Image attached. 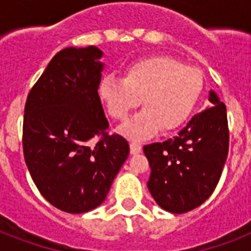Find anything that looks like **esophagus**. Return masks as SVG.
Returning a JSON list of instances; mask_svg holds the SVG:
<instances>
[{
	"label": "esophagus",
	"instance_id": "esophagus-1",
	"mask_svg": "<svg viewBox=\"0 0 251 251\" xmlns=\"http://www.w3.org/2000/svg\"><path fill=\"white\" fill-rule=\"evenodd\" d=\"M142 151V146L141 143H138L135 141H131L130 142V152L133 153V155H137Z\"/></svg>",
	"mask_w": 251,
	"mask_h": 251
}]
</instances>
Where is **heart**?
Segmentation results:
<instances>
[{"label":"heart","mask_w":251,"mask_h":251,"mask_svg":"<svg viewBox=\"0 0 251 251\" xmlns=\"http://www.w3.org/2000/svg\"><path fill=\"white\" fill-rule=\"evenodd\" d=\"M99 98L110 114L125 121L141 102L145 109L126 122L121 131L137 139L177 129L198 104L203 76L198 69L168 56H151L135 61L125 76L105 75L99 83Z\"/></svg>","instance_id":"heart-1"}]
</instances>
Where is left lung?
<instances>
[{"mask_svg": "<svg viewBox=\"0 0 251 251\" xmlns=\"http://www.w3.org/2000/svg\"><path fill=\"white\" fill-rule=\"evenodd\" d=\"M208 100L211 105L175 137L143 147L151 168L147 187L155 202L172 214H185L210 198L226 165V108L215 91Z\"/></svg>", "mask_w": 251, "mask_h": 251, "instance_id": "8db88e82", "label": "left lung"}]
</instances>
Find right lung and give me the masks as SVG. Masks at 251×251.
Segmentation results:
<instances>
[{"mask_svg": "<svg viewBox=\"0 0 251 251\" xmlns=\"http://www.w3.org/2000/svg\"><path fill=\"white\" fill-rule=\"evenodd\" d=\"M102 54L94 45L60 50L25 101L23 152L29 175L41 195L69 214L100 206L129 156L125 138L105 133L109 124L98 94Z\"/></svg>", "mask_w": 251, "mask_h": 251, "instance_id": "1", "label": "right lung"}]
</instances>
